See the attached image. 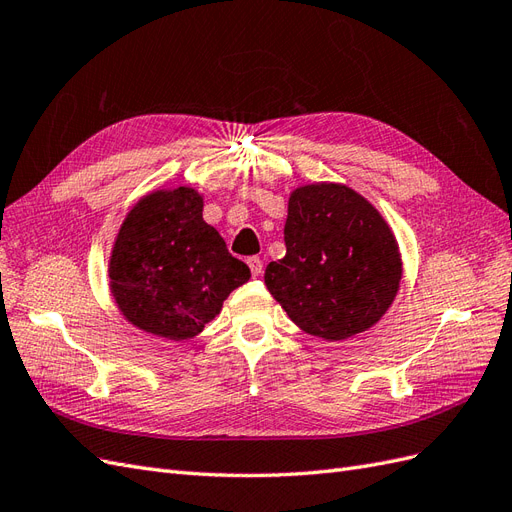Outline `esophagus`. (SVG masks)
<instances>
[{
    "label": "esophagus",
    "instance_id": "obj_1",
    "mask_svg": "<svg viewBox=\"0 0 512 512\" xmlns=\"http://www.w3.org/2000/svg\"><path fill=\"white\" fill-rule=\"evenodd\" d=\"M247 267H250L254 277H258L262 273V260L258 256H250V258H247Z\"/></svg>",
    "mask_w": 512,
    "mask_h": 512
}]
</instances>
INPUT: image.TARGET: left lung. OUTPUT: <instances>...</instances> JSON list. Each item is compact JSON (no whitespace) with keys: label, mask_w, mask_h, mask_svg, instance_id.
Wrapping results in <instances>:
<instances>
[{"label":"left lung","mask_w":512,"mask_h":512,"mask_svg":"<svg viewBox=\"0 0 512 512\" xmlns=\"http://www.w3.org/2000/svg\"><path fill=\"white\" fill-rule=\"evenodd\" d=\"M286 256L265 284L294 324L346 339L376 324L393 303L401 260L382 215L339 183L305 185L288 200Z\"/></svg>","instance_id":"obj_1"}]
</instances>
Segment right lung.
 <instances>
[{"mask_svg": "<svg viewBox=\"0 0 512 512\" xmlns=\"http://www.w3.org/2000/svg\"><path fill=\"white\" fill-rule=\"evenodd\" d=\"M250 280L192 188L145 196L123 222L111 258L117 305L132 324L166 339L198 335L228 294Z\"/></svg>", "mask_w": 512, "mask_h": 512, "instance_id": "obj_1", "label": "right lung"}]
</instances>
